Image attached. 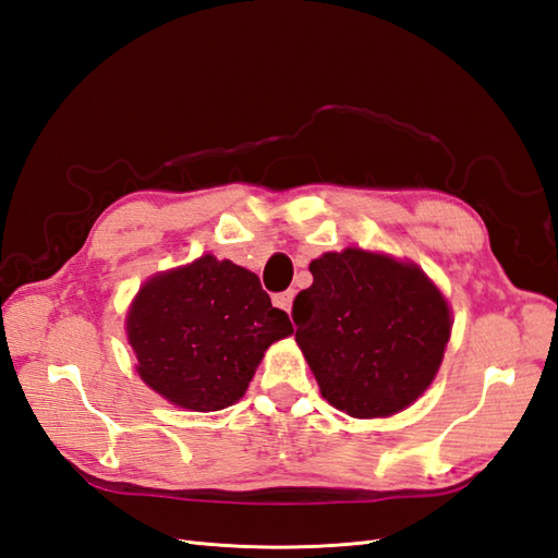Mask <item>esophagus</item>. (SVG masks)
I'll use <instances>...</instances> for the list:
<instances>
[{
    "label": "esophagus",
    "mask_w": 558,
    "mask_h": 558,
    "mask_svg": "<svg viewBox=\"0 0 558 558\" xmlns=\"http://www.w3.org/2000/svg\"><path fill=\"white\" fill-rule=\"evenodd\" d=\"M293 298H295V291H283V293H277V295L272 298V302H275V307H279V310H283V312H291Z\"/></svg>",
    "instance_id": "esophagus-1"
}]
</instances>
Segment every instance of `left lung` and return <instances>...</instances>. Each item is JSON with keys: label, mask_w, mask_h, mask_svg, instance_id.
Returning <instances> with one entry per match:
<instances>
[{"label": "left lung", "mask_w": 558, "mask_h": 558, "mask_svg": "<svg viewBox=\"0 0 558 558\" xmlns=\"http://www.w3.org/2000/svg\"><path fill=\"white\" fill-rule=\"evenodd\" d=\"M293 300L295 340L320 393L349 416H388L433 381L449 342L442 293L416 265L361 248L312 260Z\"/></svg>", "instance_id": "8db88e82"}]
</instances>
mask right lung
<instances>
[{
	"instance_id": "add662e5",
	"label": "right lung",
	"mask_w": 558,
	"mask_h": 558,
	"mask_svg": "<svg viewBox=\"0 0 558 558\" xmlns=\"http://www.w3.org/2000/svg\"><path fill=\"white\" fill-rule=\"evenodd\" d=\"M291 332L256 275L214 256L150 279L128 314L140 377L195 412L238 402L265 349Z\"/></svg>"
}]
</instances>
